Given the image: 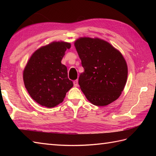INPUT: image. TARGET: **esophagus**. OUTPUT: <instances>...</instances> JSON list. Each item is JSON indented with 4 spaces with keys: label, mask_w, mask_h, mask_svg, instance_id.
I'll return each instance as SVG.
<instances>
[{
    "label": "esophagus",
    "mask_w": 156,
    "mask_h": 156,
    "mask_svg": "<svg viewBox=\"0 0 156 156\" xmlns=\"http://www.w3.org/2000/svg\"><path fill=\"white\" fill-rule=\"evenodd\" d=\"M74 86L75 87H77L78 86V80H76L74 81Z\"/></svg>",
    "instance_id": "1"
}]
</instances>
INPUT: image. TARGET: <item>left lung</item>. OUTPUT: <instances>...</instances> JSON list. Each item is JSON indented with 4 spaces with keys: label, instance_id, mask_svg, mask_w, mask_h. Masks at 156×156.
<instances>
[{
    "label": "left lung",
    "instance_id": "obj_1",
    "mask_svg": "<svg viewBox=\"0 0 156 156\" xmlns=\"http://www.w3.org/2000/svg\"><path fill=\"white\" fill-rule=\"evenodd\" d=\"M74 46L84 69L78 84L86 98L100 107L115 101L123 90L128 74L121 53L98 37H80Z\"/></svg>",
    "mask_w": 156,
    "mask_h": 156
}]
</instances>
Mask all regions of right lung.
Listing matches in <instances>:
<instances>
[{
	"label": "right lung",
	"instance_id": "right-lung-1",
	"mask_svg": "<svg viewBox=\"0 0 156 156\" xmlns=\"http://www.w3.org/2000/svg\"><path fill=\"white\" fill-rule=\"evenodd\" d=\"M70 43L53 41L31 55L23 70V82L28 93L43 107L52 108L64 101L73 87L67 67L62 59Z\"/></svg>",
	"mask_w": 156,
	"mask_h": 156
}]
</instances>
